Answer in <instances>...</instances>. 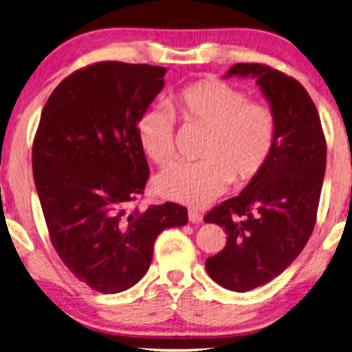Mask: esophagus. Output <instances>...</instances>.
Here are the masks:
<instances>
[{
	"label": "esophagus",
	"mask_w": 352,
	"mask_h": 352,
	"mask_svg": "<svg viewBox=\"0 0 352 352\" xmlns=\"http://www.w3.org/2000/svg\"><path fill=\"white\" fill-rule=\"evenodd\" d=\"M188 219H190V222H193V223H201L204 221V216L196 210H190L188 211Z\"/></svg>",
	"instance_id": "34e87169"
}]
</instances>
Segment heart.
<instances>
[{"label":"heart","mask_w":352,"mask_h":352,"mask_svg":"<svg viewBox=\"0 0 352 352\" xmlns=\"http://www.w3.org/2000/svg\"><path fill=\"white\" fill-rule=\"evenodd\" d=\"M168 107L187 125L207 129L197 164H176L155 177L159 195L188 207H204L228 185L243 187L262 173L276 147L273 110L221 79H202L168 98ZM168 109L139 118V145L155 164L167 167L177 156L176 119Z\"/></svg>","instance_id":"b5f03b06"}]
</instances>
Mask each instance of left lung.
I'll return each instance as SVG.
<instances>
[{"label": "left lung", "instance_id": "left-lung-1", "mask_svg": "<svg viewBox=\"0 0 352 352\" xmlns=\"http://www.w3.org/2000/svg\"><path fill=\"white\" fill-rule=\"evenodd\" d=\"M256 78L276 118L270 162L241 195L205 214L225 230L227 245L205 261L211 279L237 293L283 273L302 253L316 225L327 168V141L303 85L265 64L239 63L225 78Z\"/></svg>", "mask_w": 352, "mask_h": 352}]
</instances>
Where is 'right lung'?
Here are the masks:
<instances>
[{"label":"right lung","instance_id":"1","mask_svg":"<svg viewBox=\"0 0 352 352\" xmlns=\"http://www.w3.org/2000/svg\"><path fill=\"white\" fill-rule=\"evenodd\" d=\"M167 69L105 61L73 72L45 102L32 168L53 248L75 277L104 294L142 279L156 237L188 222L175 202L133 207L148 164L136 125Z\"/></svg>","mask_w":352,"mask_h":352}]
</instances>
